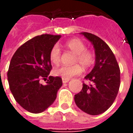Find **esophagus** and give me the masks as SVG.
<instances>
[{
	"instance_id": "esophagus-1",
	"label": "esophagus",
	"mask_w": 133,
	"mask_h": 133,
	"mask_svg": "<svg viewBox=\"0 0 133 133\" xmlns=\"http://www.w3.org/2000/svg\"><path fill=\"white\" fill-rule=\"evenodd\" d=\"M62 81H63V83H68L70 81V79H68V78H63Z\"/></svg>"
}]
</instances>
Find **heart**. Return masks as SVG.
Instances as JSON below:
<instances>
[{
    "label": "heart",
    "instance_id": "b5f03b06",
    "mask_svg": "<svg viewBox=\"0 0 133 133\" xmlns=\"http://www.w3.org/2000/svg\"><path fill=\"white\" fill-rule=\"evenodd\" d=\"M65 45L70 51L75 54L72 65H62L58 67L53 70L55 76L63 78H70L82 73L83 69L81 65L85 69H88L93 65L95 61V55L91 50L86 49V45L80 39H72L65 43ZM50 60L53 64L57 65L61 60V50L58 45H54L50 52Z\"/></svg>",
    "mask_w": 133,
    "mask_h": 133
}]
</instances>
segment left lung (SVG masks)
<instances>
[{
    "label": "left lung",
    "mask_w": 133,
    "mask_h": 133,
    "mask_svg": "<svg viewBox=\"0 0 133 133\" xmlns=\"http://www.w3.org/2000/svg\"><path fill=\"white\" fill-rule=\"evenodd\" d=\"M93 45L95 65L85 78L90 85L83 84V88L75 95V104L88 114L103 113L114 103L120 85V70L113 52L105 41L92 33H81Z\"/></svg>",
    "instance_id": "8db88e82"
}]
</instances>
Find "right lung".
<instances>
[{"label": "right lung", "instance_id": "obj_1", "mask_svg": "<svg viewBox=\"0 0 133 133\" xmlns=\"http://www.w3.org/2000/svg\"><path fill=\"white\" fill-rule=\"evenodd\" d=\"M61 35L35 36L20 46L11 58L8 71L9 88L16 102L32 113H40L54 103L62 86L61 77L49 76L50 52ZM47 80L46 85L40 83Z\"/></svg>", "mask_w": 133, "mask_h": 133}]
</instances>
